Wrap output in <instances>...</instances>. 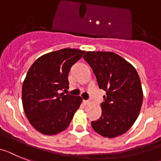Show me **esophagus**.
<instances>
[{"instance_id":"obj_1","label":"esophagus","mask_w":161,"mask_h":161,"mask_svg":"<svg viewBox=\"0 0 161 161\" xmlns=\"http://www.w3.org/2000/svg\"><path fill=\"white\" fill-rule=\"evenodd\" d=\"M83 102L84 105H88V104H90V101H88V100H83Z\"/></svg>"}]
</instances>
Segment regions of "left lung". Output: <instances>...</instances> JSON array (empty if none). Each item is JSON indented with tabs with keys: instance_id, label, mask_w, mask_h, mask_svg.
<instances>
[{
	"instance_id": "left-lung-1",
	"label": "left lung",
	"mask_w": 161,
	"mask_h": 161,
	"mask_svg": "<svg viewBox=\"0 0 161 161\" xmlns=\"http://www.w3.org/2000/svg\"><path fill=\"white\" fill-rule=\"evenodd\" d=\"M83 59L92 69L99 88L106 92L101 104V116L92 122V127L105 137L124 134L133 125L142 105V88L137 70L110 51H87Z\"/></svg>"
}]
</instances>
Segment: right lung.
Returning <instances> with one entry per match:
<instances>
[{
	"label": "right lung",
	"mask_w": 161,
	"mask_h": 161,
	"mask_svg": "<svg viewBox=\"0 0 161 161\" xmlns=\"http://www.w3.org/2000/svg\"><path fill=\"white\" fill-rule=\"evenodd\" d=\"M84 51L64 48L39 57L32 64L23 83L22 102L27 119L45 135L59 133L69 125L82 97L64 95L69 89L70 69Z\"/></svg>",
	"instance_id": "obj_1"
}]
</instances>
